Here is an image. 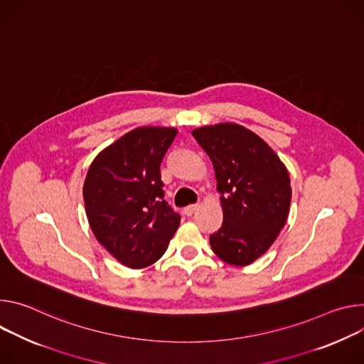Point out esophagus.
Listing matches in <instances>:
<instances>
[{"label":"esophagus","mask_w":364,"mask_h":364,"mask_svg":"<svg viewBox=\"0 0 364 364\" xmlns=\"http://www.w3.org/2000/svg\"><path fill=\"white\" fill-rule=\"evenodd\" d=\"M198 207H199L198 204H192V205H188V207H185V208H183V214H185V215H188V217H191V215H192V214H193V213L198 210Z\"/></svg>","instance_id":"esophagus-1"}]
</instances>
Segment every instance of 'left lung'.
<instances>
[{
  "label": "left lung",
  "instance_id": "8db88e82",
  "mask_svg": "<svg viewBox=\"0 0 364 364\" xmlns=\"http://www.w3.org/2000/svg\"><path fill=\"white\" fill-rule=\"evenodd\" d=\"M192 136L210 156L221 193L224 220L210 235L211 249L228 264L247 266L269 250L287 224L289 172L263 139L240 124L204 126Z\"/></svg>",
  "mask_w": 364,
  "mask_h": 364
}]
</instances>
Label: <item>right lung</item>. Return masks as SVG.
Segmentation results:
<instances>
[{
  "label": "right lung",
  "mask_w": 364,
  "mask_h": 364,
  "mask_svg": "<svg viewBox=\"0 0 364 364\" xmlns=\"http://www.w3.org/2000/svg\"><path fill=\"white\" fill-rule=\"evenodd\" d=\"M178 130L137 127L97 154L84 182L90 227L121 264L141 269L159 260L181 215L165 200L160 164Z\"/></svg>",
  "instance_id": "1"
}]
</instances>
